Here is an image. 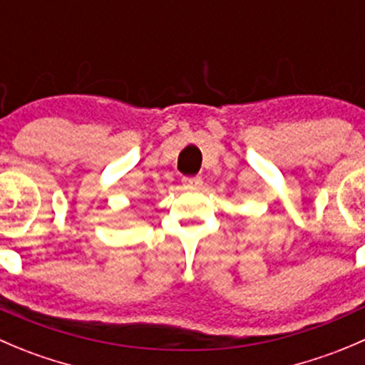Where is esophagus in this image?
<instances>
[{"label":"esophagus","instance_id":"34e87169","mask_svg":"<svg viewBox=\"0 0 365 365\" xmlns=\"http://www.w3.org/2000/svg\"><path fill=\"white\" fill-rule=\"evenodd\" d=\"M183 183H185L187 187H194V189H197V187H201V178L200 176H185L183 178Z\"/></svg>","mask_w":365,"mask_h":365}]
</instances>
